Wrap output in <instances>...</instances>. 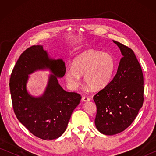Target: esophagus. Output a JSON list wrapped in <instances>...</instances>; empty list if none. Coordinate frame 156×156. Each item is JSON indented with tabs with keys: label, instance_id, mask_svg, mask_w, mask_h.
<instances>
[{
	"label": "esophagus",
	"instance_id": "esophagus-1",
	"mask_svg": "<svg viewBox=\"0 0 156 156\" xmlns=\"http://www.w3.org/2000/svg\"><path fill=\"white\" fill-rule=\"evenodd\" d=\"M83 101H84V102H87V101H89V100H90L91 99H90V98H89V97H87V96H83Z\"/></svg>",
	"mask_w": 156,
	"mask_h": 156
}]
</instances>
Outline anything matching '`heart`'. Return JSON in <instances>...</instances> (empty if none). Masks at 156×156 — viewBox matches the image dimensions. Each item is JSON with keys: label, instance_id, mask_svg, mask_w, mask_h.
<instances>
[{"label": "heart", "instance_id": "b5f03b06", "mask_svg": "<svg viewBox=\"0 0 156 156\" xmlns=\"http://www.w3.org/2000/svg\"><path fill=\"white\" fill-rule=\"evenodd\" d=\"M116 62L109 53L96 50H86L73 60L72 66L65 70V79L69 87L75 89L80 84V76L84 82L94 89L104 88L114 75Z\"/></svg>", "mask_w": 156, "mask_h": 156}]
</instances>
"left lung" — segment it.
Here are the masks:
<instances>
[{
  "mask_svg": "<svg viewBox=\"0 0 156 156\" xmlns=\"http://www.w3.org/2000/svg\"><path fill=\"white\" fill-rule=\"evenodd\" d=\"M122 58L116 74L94 96L97 113L95 125L105 135H114L130 126L144 102V78L133 50L119 42Z\"/></svg>",
  "mask_w": 156,
  "mask_h": 156,
  "instance_id": "obj_1",
  "label": "left lung"
}]
</instances>
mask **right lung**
<instances>
[{"label": "right lung", "instance_id": "right-lung-1", "mask_svg": "<svg viewBox=\"0 0 156 156\" xmlns=\"http://www.w3.org/2000/svg\"><path fill=\"white\" fill-rule=\"evenodd\" d=\"M49 69L46 90L39 97L27 91L28 75L38 70ZM62 59L49 57L43 45L29 47L20 55L13 69L9 88L14 113L18 120L31 133L43 140L56 139L64 133L73 111L80 103L81 96L65 91L58 78L65 73Z\"/></svg>", "mask_w": 156, "mask_h": 156}]
</instances>
